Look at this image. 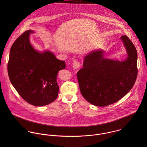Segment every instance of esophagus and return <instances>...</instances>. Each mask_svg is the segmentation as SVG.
<instances>
[{"instance_id": "esophagus-1", "label": "esophagus", "mask_w": 147, "mask_h": 147, "mask_svg": "<svg viewBox=\"0 0 147 147\" xmlns=\"http://www.w3.org/2000/svg\"><path fill=\"white\" fill-rule=\"evenodd\" d=\"M72 66L74 69H78L80 66V64L79 62H74L73 63Z\"/></svg>"}]
</instances>
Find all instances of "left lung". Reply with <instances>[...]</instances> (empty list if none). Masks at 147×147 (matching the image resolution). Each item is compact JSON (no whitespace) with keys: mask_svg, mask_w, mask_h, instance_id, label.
Here are the masks:
<instances>
[{"mask_svg":"<svg viewBox=\"0 0 147 147\" xmlns=\"http://www.w3.org/2000/svg\"><path fill=\"white\" fill-rule=\"evenodd\" d=\"M121 38L127 51L125 60L105 58L104 50H96L84 57L83 68L77 73L82 94L92 105L106 106L117 102L135 83L137 51L126 36Z\"/></svg>","mask_w":147,"mask_h":147,"instance_id":"1","label":"left lung"}]
</instances>
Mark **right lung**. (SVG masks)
I'll list each match as a JSON object with an SVG mask.
<instances>
[{
    "instance_id": "add662e5",
    "label": "right lung",
    "mask_w": 147,
    "mask_h": 147,
    "mask_svg": "<svg viewBox=\"0 0 147 147\" xmlns=\"http://www.w3.org/2000/svg\"><path fill=\"white\" fill-rule=\"evenodd\" d=\"M33 33L25 31L13 43L7 69L10 82L21 97L31 105L42 106L57 98L58 72L66 65L51 51L34 49L29 40Z\"/></svg>"
}]
</instances>
